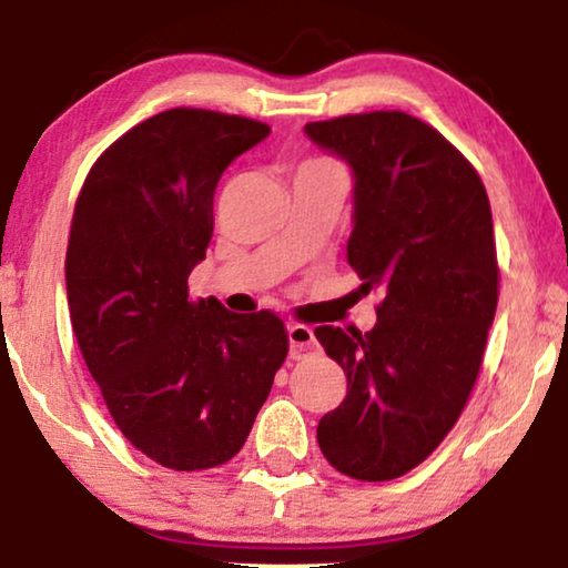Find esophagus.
Instances as JSON below:
<instances>
[{"label":"esophagus","instance_id":"esophagus-1","mask_svg":"<svg viewBox=\"0 0 568 568\" xmlns=\"http://www.w3.org/2000/svg\"><path fill=\"white\" fill-rule=\"evenodd\" d=\"M290 333V356L292 359H302V356H307L310 352L315 348V333L310 325H302V323H294L286 328Z\"/></svg>","mask_w":568,"mask_h":568}]
</instances>
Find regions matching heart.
Wrapping results in <instances>:
<instances>
[{
  "instance_id": "1",
  "label": "heart",
  "mask_w": 568,
  "mask_h": 568,
  "mask_svg": "<svg viewBox=\"0 0 568 568\" xmlns=\"http://www.w3.org/2000/svg\"><path fill=\"white\" fill-rule=\"evenodd\" d=\"M325 168H333V165H331V162H325V160H305V162H302L300 173H310V170H325Z\"/></svg>"
}]
</instances>
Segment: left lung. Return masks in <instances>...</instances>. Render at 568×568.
<instances>
[{
  "mask_svg": "<svg viewBox=\"0 0 568 568\" xmlns=\"http://www.w3.org/2000/svg\"><path fill=\"white\" fill-rule=\"evenodd\" d=\"M305 131L354 170L346 258L364 292L385 294L369 333L315 328L346 372L317 445L348 478L393 480L439 447L476 385L499 300L491 204L463 152L403 111Z\"/></svg>",
  "mask_w": 568,
  "mask_h": 568,
  "instance_id": "obj_1",
  "label": "left lung"
}]
</instances>
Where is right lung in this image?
<instances>
[{
	"label": "right lung",
	"instance_id": "1",
	"mask_svg": "<svg viewBox=\"0 0 568 568\" xmlns=\"http://www.w3.org/2000/svg\"><path fill=\"white\" fill-rule=\"evenodd\" d=\"M268 131L245 115L170 108L115 139L77 196L67 247L77 344L115 426L162 468L235 457L290 352L278 315H235L189 294L216 183Z\"/></svg>",
	"mask_w": 568,
	"mask_h": 568
}]
</instances>
